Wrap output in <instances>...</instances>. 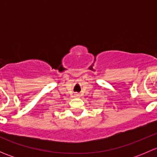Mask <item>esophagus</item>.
Instances as JSON below:
<instances>
[{
	"label": "esophagus",
	"instance_id": "1",
	"mask_svg": "<svg viewBox=\"0 0 157 157\" xmlns=\"http://www.w3.org/2000/svg\"><path fill=\"white\" fill-rule=\"evenodd\" d=\"M74 96H75V97H77V98H79V97H80V95L77 94H77L74 95Z\"/></svg>",
	"mask_w": 157,
	"mask_h": 157
}]
</instances>
